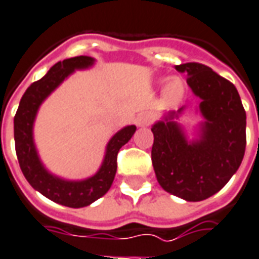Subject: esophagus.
Here are the masks:
<instances>
[{"label":"esophagus","mask_w":259,"mask_h":259,"mask_svg":"<svg viewBox=\"0 0 259 259\" xmlns=\"http://www.w3.org/2000/svg\"><path fill=\"white\" fill-rule=\"evenodd\" d=\"M153 121L152 113H142L137 117V124L139 127H146Z\"/></svg>","instance_id":"1"}]
</instances>
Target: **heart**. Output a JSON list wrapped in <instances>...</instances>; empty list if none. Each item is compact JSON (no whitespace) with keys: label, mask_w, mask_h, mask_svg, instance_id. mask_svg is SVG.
Segmentation results:
<instances>
[{"label":"heart","mask_w":259,"mask_h":259,"mask_svg":"<svg viewBox=\"0 0 259 259\" xmlns=\"http://www.w3.org/2000/svg\"><path fill=\"white\" fill-rule=\"evenodd\" d=\"M185 94V85L184 81L178 78V77H172L169 78L163 88V96L167 103L169 105H175L178 103Z\"/></svg>","instance_id":"obj_1"}]
</instances>
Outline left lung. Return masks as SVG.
I'll return each instance as SVG.
<instances>
[{
    "label": "left lung",
    "instance_id": "1",
    "mask_svg": "<svg viewBox=\"0 0 259 259\" xmlns=\"http://www.w3.org/2000/svg\"><path fill=\"white\" fill-rule=\"evenodd\" d=\"M200 98L205 121L196 141H186L169 111L152 127V163L160 186L188 201H201L225 186L239 169L246 150V110L236 87L208 66L190 62L175 66Z\"/></svg>",
    "mask_w": 259,
    "mask_h": 259
}]
</instances>
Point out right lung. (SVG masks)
<instances>
[{
  "label": "right lung",
  "mask_w": 259,
  "mask_h": 259,
  "mask_svg": "<svg viewBox=\"0 0 259 259\" xmlns=\"http://www.w3.org/2000/svg\"><path fill=\"white\" fill-rule=\"evenodd\" d=\"M94 62L95 60L91 56H75L65 59L63 62H58L41 80L33 82L26 90L13 118L15 149L24 178L45 197L71 208L90 205L107 193L116 175L118 150L137 131L135 125H128L117 132L107 143L106 154L99 171L94 177L84 181H66L58 178L48 172L39 161L33 141V124L39 105L55 88L60 85V82L67 75L71 74L74 70L90 67L94 65Z\"/></svg>",
  "instance_id": "right-lung-1"
}]
</instances>
